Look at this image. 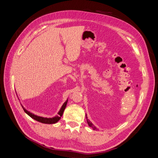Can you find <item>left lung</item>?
Masks as SVG:
<instances>
[{"mask_svg":"<svg viewBox=\"0 0 158 158\" xmlns=\"http://www.w3.org/2000/svg\"><path fill=\"white\" fill-rule=\"evenodd\" d=\"M85 118H86L87 123H88V125H89L90 127H92V128L94 129V130H95V129H97V128H96V127L94 126V125H93V124L92 123V122H91L89 120H88V117H87V116H86V114H85Z\"/></svg>","mask_w":158,"mask_h":158,"instance_id":"1","label":"left lung"}]
</instances>
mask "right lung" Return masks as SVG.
Returning a JSON list of instances; mask_svg holds the SVG:
<instances>
[{
	"label": "right lung",
	"instance_id": "1",
	"mask_svg": "<svg viewBox=\"0 0 158 158\" xmlns=\"http://www.w3.org/2000/svg\"><path fill=\"white\" fill-rule=\"evenodd\" d=\"M67 102H68V100H66V101L63 103V106H62V107L60 109V111L58 113V115H56V116H55L54 117H52V118H45V117H40V116L35 115V114H33L32 113H30V111H27V110L24 107H23L22 106V107L23 109V111H25V113H27L30 117H31L32 118L34 119V120H35L37 121H39V122L42 123H45V124H55V123H57L60 120V117H62V115H63V112H64V109L66 108V104H67Z\"/></svg>",
	"mask_w": 158,
	"mask_h": 158
}]
</instances>
